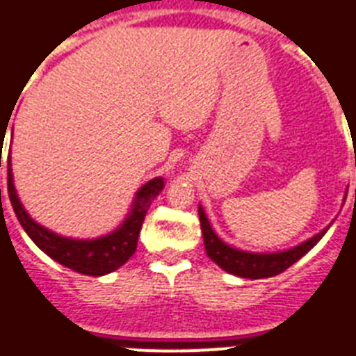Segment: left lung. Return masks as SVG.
<instances>
[{
	"label": "left lung",
	"mask_w": 356,
	"mask_h": 356,
	"mask_svg": "<svg viewBox=\"0 0 356 356\" xmlns=\"http://www.w3.org/2000/svg\"><path fill=\"white\" fill-rule=\"evenodd\" d=\"M197 214H200L201 233H203V242H205L209 259L214 260L227 273L243 277V279H264V277L279 275L284 270H288L293 262H298L303 254L309 253L310 249L320 242L321 236L327 233V229L331 227L329 225L316 236L309 238L307 242L299 243L292 249H286V251H279V253H249V251L231 248L229 243L220 240V236L211 227V222L205 216V211H203L201 205L197 209Z\"/></svg>",
	"instance_id": "8db88e82"
}]
</instances>
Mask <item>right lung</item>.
Instances as JSON below:
<instances>
[{
  "label": "right lung",
  "mask_w": 356,
  "mask_h": 356,
  "mask_svg": "<svg viewBox=\"0 0 356 356\" xmlns=\"http://www.w3.org/2000/svg\"><path fill=\"white\" fill-rule=\"evenodd\" d=\"M5 133V131H3ZM1 133V140H3ZM1 161V151H0ZM1 166V162H0ZM8 170V200L13 203V209L16 212L19 225L29 234V238L38 245V248L57 260L58 264L66 266L70 270L83 273V275H107L111 271L118 270L120 266L127 262L133 253L136 251V242H138L140 229L144 223L145 212L149 209L151 201L161 194L164 188V179L155 177L147 181L142 188L136 192V197L133 201V207L129 211L127 218L123 220L116 231L105 234V236L92 238V240H75V238H66L60 234L53 233L49 229L42 227L25 212L24 205L19 203V197L16 194L13 181V170H10V155L7 156ZM1 194V190H0Z\"/></svg>",
  "instance_id": "right-lung-1"
}]
</instances>
